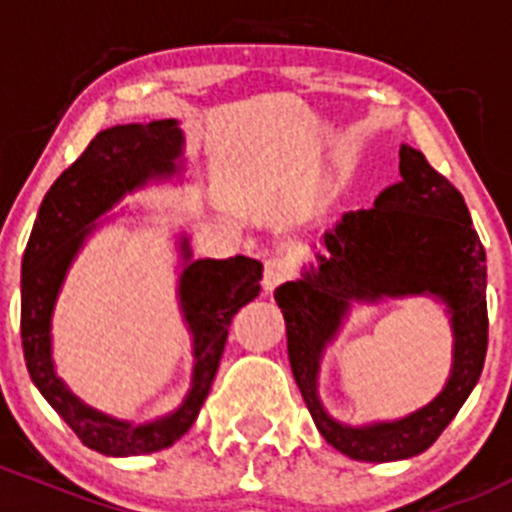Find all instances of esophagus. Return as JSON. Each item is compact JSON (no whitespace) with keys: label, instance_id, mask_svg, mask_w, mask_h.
Returning a JSON list of instances; mask_svg holds the SVG:
<instances>
[{"label":"esophagus","instance_id":"esophagus-1","mask_svg":"<svg viewBox=\"0 0 512 512\" xmlns=\"http://www.w3.org/2000/svg\"><path fill=\"white\" fill-rule=\"evenodd\" d=\"M291 278V263H288V258L283 256H273L266 261V268H263V291L266 293H273L278 286H283V283Z\"/></svg>","mask_w":512,"mask_h":512}]
</instances>
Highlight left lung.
Returning <instances> with one entry per match:
<instances>
[{
  "instance_id": "1",
  "label": "left lung",
  "mask_w": 512,
  "mask_h": 512,
  "mask_svg": "<svg viewBox=\"0 0 512 512\" xmlns=\"http://www.w3.org/2000/svg\"><path fill=\"white\" fill-rule=\"evenodd\" d=\"M399 179L372 209L347 212L325 231L328 254L298 281L276 288L286 318L288 360L315 426L330 446L355 461L387 463L426 451L476 387L488 350L486 249L461 192L414 147L399 150ZM434 294L452 315L454 365L442 394L397 422L347 427L322 409L317 370L351 300Z\"/></svg>"
}]
</instances>
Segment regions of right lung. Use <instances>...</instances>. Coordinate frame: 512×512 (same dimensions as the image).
<instances>
[{"label": "right lung", "mask_w": 512, "mask_h": 512, "mask_svg": "<svg viewBox=\"0 0 512 512\" xmlns=\"http://www.w3.org/2000/svg\"><path fill=\"white\" fill-rule=\"evenodd\" d=\"M182 145L177 120L115 125L98 133L46 192L21 261V347L31 382L71 426L73 434L88 449L105 456L160 451L187 434L212 389L231 318L261 291L258 281L263 266L256 258L192 261L189 241L182 236L179 249L184 266L177 291L184 323L192 333V389L182 407L160 419L130 424L96 412L56 374L51 360V315L68 266L81 251L86 236L98 226L100 214L128 192L147 184V179L175 175Z\"/></svg>", "instance_id": "add662e5"}]
</instances>
